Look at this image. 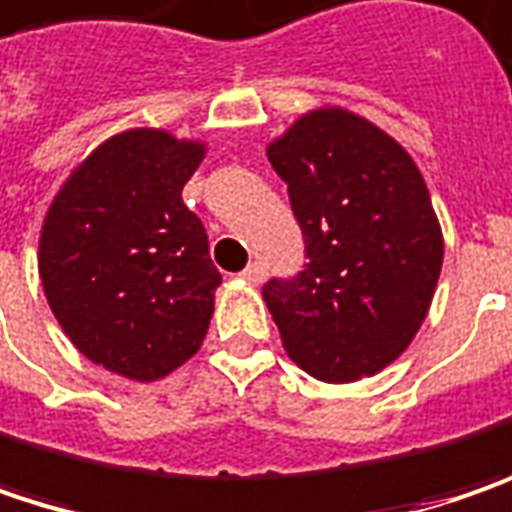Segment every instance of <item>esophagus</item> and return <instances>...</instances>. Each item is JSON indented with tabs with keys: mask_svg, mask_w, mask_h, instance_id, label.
<instances>
[{
	"mask_svg": "<svg viewBox=\"0 0 512 512\" xmlns=\"http://www.w3.org/2000/svg\"><path fill=\"white\" fill-rule=\"evenodd\" d=\"M240 275H243V280H249V283H255L257 286V283H263V278H266V266L255 260V263H249Z\"/></svg>",
	"mask_w": 512,
	"mask_h": 512,
	"instance_id": "esophagus-1",
	"label": "esophagus"
}]
</instances>
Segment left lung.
I'll return each instance as SVG.
<instances>
[{
	"label": "left lung",
	"mask_w": 512,
	"mask_h": 512,
	"mask_svg": "<svg viewBox=\"0 0 512 512\" xmlns=\"http://www.w3.org/2000/svg\"><path fill=\"white\" fill-rule=\"evenodd\" d=\"M266 154L309 257L263 286L283 349L329 384L375 375L410 346L441 275L427 183L387 131L344 108L303 114Z\"/></svg>",
	"instance_id": "obj_1"
}]
</instances>
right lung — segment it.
<instances>
[{"label": "right lung", "instance_id": "add662e5", "mask_svg": "<svg viewBox=\"0 0 512 512\" xmlns=\"http://www.w3.org/2000/svg\"><path fill=\"white\" fill-rule=\"evenodd\" d=\"M206 145L131 128L94 148L42 223L39 278L79 352L131 381H157L200 349L220 272L183 186Z\"/></svg>", "mask_w": 512, "mask_h": 512}]
</instances>
